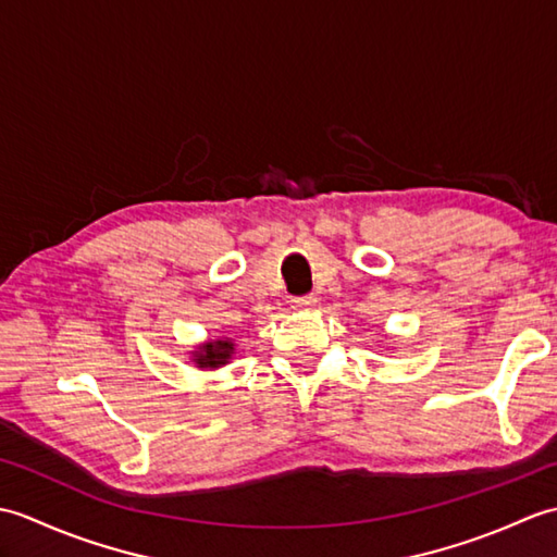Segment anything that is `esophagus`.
Returning a JSON list of instances; mask_svg holds the SVG:
<instances>
[{
	"label": "esophagus",
	"instance_id": "obj_1",
	"mask_svg": "<svg viewBox=\"0 0 557 557\" xmlns=\"http://www.w3.org/2000/svg\"><path fill=\"white\" fill-rule=\"evenodd\" d=\"M289 306H292V309H297V311L311 309V306H315V297H313V294H304V297H292Z\"/></svg>",
	"mask_w": 557,
	"mask_h": 557
}]
</instances>
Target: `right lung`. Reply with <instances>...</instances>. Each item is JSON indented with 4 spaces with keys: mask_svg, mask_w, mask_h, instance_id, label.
I'll return each instance as SVG.
<instances>
[{
    "mask_svg": "<svg viewBox=\"0 0 557 557\" xmlns=\"http://www.w3.org/2000/svg\"><path fill=\"white\" fill-rule=\"evenodd\" d=\"M232 351H234V345L230 339H215L200 347L194 361L200 366V369H218V366H224L230 361Z\"/></svg>",
    "mask_w": 557,
    "mask_h": 557,
    "instance_id": "add662e5",
    "label": "right lung"
}]
</instances>
